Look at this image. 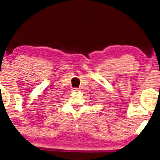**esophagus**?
<instances>
[{
    "mask_svg": "<svg viewBox=\"0 0 160 160\" xmlns=\"http://www.w3.org/2000/svg\"><path fill=\"white\" fill-rule=\"evenodd\" d=\"M73 92H78V91H79V89H77V88H76V89H73Z\"/></svg>",
    "mask_w": 160,
    "mask_h": 160,
    "instance_id": "34e87169",
    "label": "esophagus"
}]
</instances>
